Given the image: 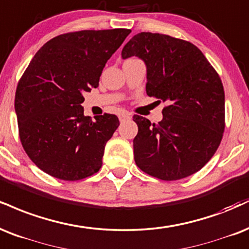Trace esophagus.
<instances>
[{"label":"esophagus","instance_id":"1","mask_svg":"<svg viewBox=\"0 0 249 249\" xmlns=\"http://www.w3.org/2000/svg\"><path fill=\"white\" fill-rule=\"evenodd\" d=\"M131 118H132V116H131L130 113H127V112L121 113V115H119V121H121L122 123L125 122V121H128V119H131Z\"/></svg>","mask_w":249,"mask_h":249}]
</instances>
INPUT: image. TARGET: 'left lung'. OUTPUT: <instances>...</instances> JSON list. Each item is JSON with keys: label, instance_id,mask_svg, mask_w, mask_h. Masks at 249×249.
I'll use <instances>...</instances> for the list:
<instances>
[{"label": "left lung", "instance_id": "1", "mask_svg": "<svg viewBox=\"0 0 249 249\" xmlns=\"http://www.w3.org/2000/svg\"><path fill=\"white\" fill-rule=\"evenodd\" d=\"M147 67L146 92L166 102L163 119L134 115V161L143 173L176 181L197 173L213 157L225 130L221 80L198 47L168 35L140 32L122 51Z\"/></svg>", "mask_w": 249, "mask_h": 249}]
</instances>
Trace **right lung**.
I'll list each match as a JSON object with an SVG mask.
<instances>
[{"instance_id": "obj_1", "label": "right lung", "mask_w": 249, "mask_h": 249, "mask_svg": "<svg viewBox=\"0 0 249 249\" xmlns=\"http://www.w3.org/2000/svg\"><path fill=\"white\" fill-rule=\"evenodd\" d=\"M128 29L82 30L52 38L36 53L18 81L15 111L20 142L38 168L79 181L102 167L107 140L119 125L110 113L83 115V91L98 87L107 61Z\"/></svg>"}]
</instances>
